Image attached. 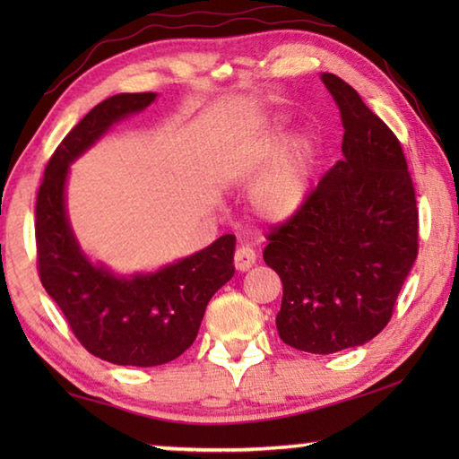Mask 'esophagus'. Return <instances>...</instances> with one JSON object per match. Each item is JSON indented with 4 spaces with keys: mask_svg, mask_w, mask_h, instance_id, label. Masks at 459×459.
<instances>
[{
    "mask_svg": "<svg viewBox=\"0 0 459 459\" xmlns=\"http://www.w3.org/2000/svg\"><path fill=\"white\" fill-rule=\"evenodd\" d=\"M255 261H257V255H255V251L251 247H238L235 251V267L238 271H248L253 265Z\"/></svg>",
    "mask_w": 459,
    "mask_h": 459,
    "instance_id": "esophagus-1",
    "label": "esophagus"
}]
</instances>
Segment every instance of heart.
I'll return each instance as SVG.
<instances>
[{"label":"heart","instance_id":"1","mask_svg":"<svg viewBox=\"0 0 459 459\" xmlns=\"http://www.w3.org/2000/svg\"><path fill=\"white\" fill-rule=\"evenodd\" d=\"M232 174L248 192L251 212L269 224H283L304 211L314 190L316 147L309 137H293L283 123H271L232 160Z\"/></svg>","mask_w":459,"mask_h":459}]
</instances>
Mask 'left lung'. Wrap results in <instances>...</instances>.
<instances>
[{"mask_svg": "<svg viewBox=\"0 0 459 459\" xmlns=\"http://www.w3.org/2000/svg\"><path fill=\"white\" fill-rule=\"evenodd\" d=\"M322 82L344 127L342 153L304 211L269 232L263 251L281 277L279 338L333 354L367 344L391 320L417 259L415 188L397 135L336 74Z\"/></svg>", "mask_w": 459, "mask_h": 459, "instance_id": "8db88e82", "label": "left lung"}]
</instances>
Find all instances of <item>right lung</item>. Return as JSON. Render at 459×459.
I'll return each mask as SVG.
<instances>
[{"mask_svg": "<svg viewBox=\"0 0 459 459\" xmlns=\"http://www.w3.org/2000/svg\"><path fill=\"white\" fill-rule=\"evenodd\" d=\"M155 92H121L84 115L52 153L36 200L38 273L81 344L121 367H158L188 351L212 295L235 275V235L155 271L115 275L92 263L66 214V178L73 161L113 123L143 111Z\"/></svg>", "mask_w": 459, "mask_h": 459, "instance_id": "add662e5", "label": "right lung"}]
</instances>
